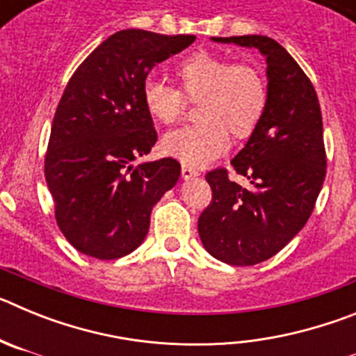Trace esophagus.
<instances>
[{"instance_id":"34e87169","label":"esophagus","mask_w":356,"mask_h":356,"mask_svg":"<svg viewBox=\"0 0 356 356\" xmlns=\"http://www.w3.org/2000/svg\"><path fill=\"white\" fill-rule=\"evenodd\" d=\"M181 176H184V180H194V178L200 176V172H197L196 169L188 168V165H184V168H181Z\"/></svg>"}]
</instances>
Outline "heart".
Here are the masks:
<instances>
[{
  "label": "heart",
  "instance_id": "obj_1",
  "mask_svg": "<svg viewBox=\"0 0 356 356\" xmlns=\"http://www.w3.org/2000/svg\"><path fill=\"white\" fill-rule=\"evenodd\" d=\"M181 92L156 78L143 83V105L147 115L160 124H175L184 112L185 99L200 102L196 127L168 134L163 151L185 165L201 168L221 156L229 135L248 139L262 121L267 108V81L253 65L234 64L222 55L196 51L175 67Z\"/></svg>",
  "mask_w": 356,
  "mask_h": 356
}]
</instances>
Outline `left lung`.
I'll return each instance as SVG.
<instances>
[{"mask_svg": "<svg viewBox=\"0 0 356 356\" xmlns=\"http://www.w3.org/2000/svg\"><path fill=\"white\" fill-rule=\"evenodd\" d=\"M212 40L259 49L266 56L269 96L259 128L232 159L250 187L229 180L226 169L210 171L212 203L200 216L197 232L213 259L254 266L284 250L312 213L326 176L323 118L312 81L275 39Z\"/></svg>", "mask_w": 356, "mask_h": 356, "instance_id": "1", "label": "left lung"}]
</instances>
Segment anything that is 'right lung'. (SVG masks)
<instances>
[{"label":"right lung","mask_w":356,"mask_h":356,"mask_svg":"<svg viewBox=\"0 0 356 356\" xmlns=\"http://www.w3.org/2000/svg\"><path fill=\"white\" fill-rule=\"evenodd\" d=\"M194 40L121 30L103 40L69 80L53 118L44 171L56 225L80 253L115 260L137 250L153 207L180 178L175 159L137 168L134 160L156 143L140 96L147 72Z\"/></svg>","instance_id":"1"}]
</instances>
